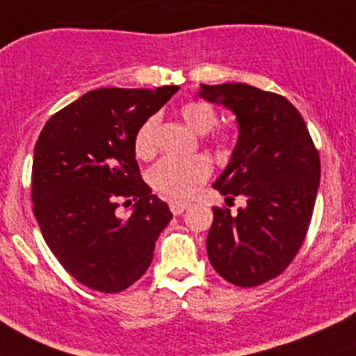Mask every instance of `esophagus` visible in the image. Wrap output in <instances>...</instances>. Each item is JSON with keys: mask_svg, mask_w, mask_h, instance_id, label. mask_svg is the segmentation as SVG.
Returning a JSON list of instances; mask_svg holds the SVG:
<instances>
[{"mask_svg": "<svg viewBox=\"0 0 356 356\" xmlns=\"http://www.w3.org/2000/svg\"><path fill=\"white\" fill-rule=\"evenodd\" d=\"M168 207H170L172 213L181 215L182 211L188 210V208L191 207V203H188V201H170V203H168Z\"/></svg>", "mask_w": 356, "mask_h": 356, "instance_id": "34e87169", "label": "esophagus"}]
</instances>
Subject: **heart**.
I'll use <instances>...</instances> for the list:
<instances>
[{
  "instance_id": "heart-1",
  "label": "heart",
  "mask_w": 356,
  "mask_h": 356,
  "mask_svg": "<svg viewBox=\"0 0 356 356\" xmlns=\"http://www.w3.org/2000/svg\"><path fill=\"white\" fill-rule=\"evenodd\" d=\"M181 117L193 131L204 134L217 124V111L204 102H189L181 108ZM156 117L146 118L134 136V152L139 158H152L156 152ZM211 161L203 155L165 156L152 168L153 188L160 195L174 200H186L195 195L210 177Z\"/></svg>"
}]
</instances>
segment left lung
Returning <instances> with one entry per match:
<instances>
[{
	"mask_svg": "<svg viewBox=\"0 0 356 356\" xmlns=\"http://www.w3.org/2000/svg\"><path fill=\"white\" fill-rule=\"evenodd\" d=\"M198 95L236 115L238 143L213 188L245 196L231 215L213 208L207 238L211 267L231 284L260 286L288 268L307 236L321 182V158L300 111L281 95L243 82Z\"/></svg>",
	"mask_w": 356,
	"mask_h": 356,
	"instance_id": "1",
	"label": "left lung"
}]
</instances>
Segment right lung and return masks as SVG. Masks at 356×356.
Masks as SVG:
<instances>
[{
  "label": "right lung",
  "mask_w": 356,
  "mask_h": 356,
  "mask_svg": "<svg viewBox=\"0 0 356 356\" xmlns=\"http://www.w3.org/2000/svg\"><path fill=\"white\" fill-rule=\"evenodd\" d=\"M177 91H89L39 134L32 163L35 220L63 268L88 288L120 293L152 264L172 213L141 179L134 136ZM118 199L136 201L129 218L116 213Z\"/></svg>",
  "instance_id": "obj_1"
}]
</instances>
